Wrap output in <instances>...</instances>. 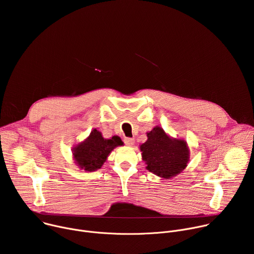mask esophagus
Returning a JSON list of instances; mask_svg holds the SVG:
<instances>
[{"instance_id":"obj_1","label":"esophagus","mask_w":254,"mask_h":254,"mask_svg":"<svg viewBox=\"0 0 254 254\" xmlns=\"http://www.w3.org/2000/svg\"><path fill=\"white\" fill-rule=\"evenodd\" d=\"M124 140H125V143L127 144V146H129V147H131L134 143V139L131 137H126Z\"/></svg>"}]
</instances>
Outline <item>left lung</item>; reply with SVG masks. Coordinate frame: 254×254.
Here are the masks:
<instances>
[{
	"instance_id": "obj_1",
	"label": "left lung",
	"mask_w": 254,
	"mask_h": 254,
	"mask_svg": "<svg viewBox=\"0 0 254 254\" xmlns=\"http://www.w3.org/2000/svg\"><path fill=\"white\" fill-rule=\"evenodd\" d=\"M147 135V141L140 144L139 149L150 172L170 179L187 167L190 152L184 139L171 137L160 127H155Z\"/></svg>"
}]
</instances>
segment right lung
<instances>
[{
  "label": "right lung",
  "mask_w": 254,
  "mask_h": 254,
  "mask_svg": "<svg viewBox=\"0 0 254 254\" xmlns=\"http://www.w3.org/2000/svg\"><path fill=\"white\" fill-rule=\"evenodd\" d=\"M123 144L124 142L120 136L115 135L106 139L103 138L100 131L93 129L85 140L73 148L72 154L76 165L80 169L92 172L100 169L111 152Z\"/></svg>",
  "instance_id": "1"
}]
</instances>
